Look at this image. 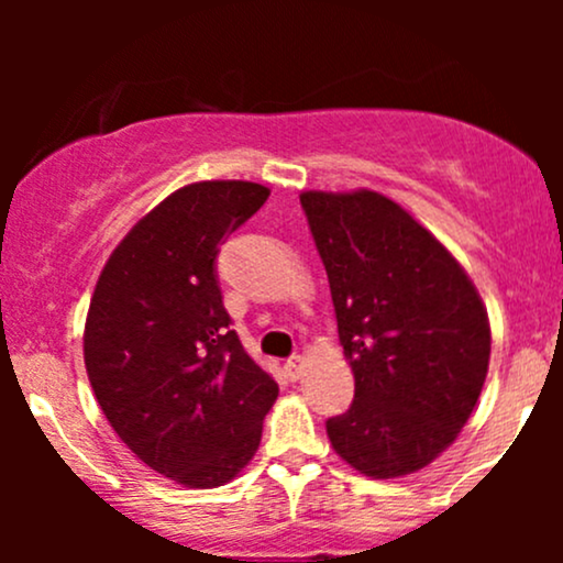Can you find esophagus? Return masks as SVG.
<instances>
[{"instance_id": "1", "label": "esophagus", "mask_w": 563, "mask_h": 563, "mask_svg": "<svg viewBox=\"0 0 563 563\" xmlns=\"http://www.w3.org/2000/svg\"><path fill=\"white\" fill-rule=\"evenodd\" d=\"M303 367H307V363H303L301 354H294V357L286 360V373H288L290 378H301Z\"/></svg>"}]
</instances>
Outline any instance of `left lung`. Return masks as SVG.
Here are the masks:
<instances>
[{"instance_id":"obj_1","label":"left lung","mask_w":563,"mask_h":563,"mask_svg":"<svg viewBox=\"0 0 563 563\" xmlns=\"http://www.w3.org/2000/svg\"><path fill=\"white\" fill-rule=\"evenodd\" d=\"M299 198L354 373V402L328 418V439L373 479L416 474L455 442L487 378L493 335L479 290L391 198Z\"/></svg>"}]
</instances>
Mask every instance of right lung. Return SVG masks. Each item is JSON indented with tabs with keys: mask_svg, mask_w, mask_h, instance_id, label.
<instances>
[{
	"mask_svg": "<svg viewBox=\"0 0 563 563\" xmlns=\"http://www.w3.org/2000/svg\"><path fill=\"white\" fill-rule=\"evenodd\" d=\"M269 190L211 179L174 190L102 267L84 365L108 423L145 466L185 487H222L262 442L277 384L230 331L219 245Z\"/></svg>",
	"mask_w": 563,
	"mask_h": 563,
	"instance_id": "add662e5",
	"label": "right lung"
}]
</instances>
